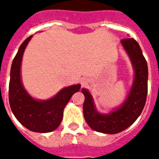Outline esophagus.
<instances>
[{
    "label": "esophagus",
    "instance_id": "obj_1",
    "mask_svg": "<svg viewBox=\"0 0 159 159\" xmlns=\"http://www.w3.org/2000/svg\"><path fill=\"white\" fill-rule=\"evenodd\" d=\"M84 83H85V82H83V84H84Z\"/></svg>",
    "mask_w": 159,
    "mask_h": 159
}]
</instances>
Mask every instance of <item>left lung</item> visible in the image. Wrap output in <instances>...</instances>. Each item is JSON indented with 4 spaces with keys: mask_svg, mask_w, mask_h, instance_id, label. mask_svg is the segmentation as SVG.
Here are the masks:
<instances>
[{
    "mask_svg": "<svg viewBox=\"0 0 159 159\" xmlns=\"http://www.w3.org/2000/svg\"><path fill=\"white\" fill-rule=\"evenodd\" d=\"M121 44L129 57L134 71L133 84L123 103L110 113H100L89 91L82 89L85 97L83 103L85 121L92 129L100 133L113 134L126 129L139 117L147 100L148 69L140 45L133 38L123 39Z\"/></svg>",
    "mask_w": 159,
    "mask_h": 159,
    "instance_id": "left-lung-1",
    "label": "left lung"
}]
</instances>
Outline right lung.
<instances>
[{"mask_svg":"<svg viewBox=\"0 0 159 159\" xmlns=\"http://www.w3.org/2000/svg\"><path fill=\"white\" fill-rule=\"evenodd\" d=\"M32 36H29L19 47L12 60L10 83L9 103L12 113L19 123L33 132L48 133L56 129L63 119V111L72 94L78 92L81 84L66 87L51 99H34L25 89L21 81V62L25 49Z\"/></svg>","mask_w":159,"mask_h":159,"instance_id":"add662e5","label":"right lung"}]
</instances>
